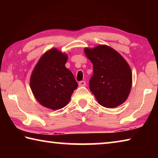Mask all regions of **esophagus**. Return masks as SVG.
Listing matches in <instances>:
<instances>
[{"mask_svg":"<svg viewBox=\"0 0 158 158\" xmlns=\"http://www.w3.org/2000/svg\"><path fill=\"white\" fill-rule=\"evenodd\" d=\"M85 85V81H81L79 82V86H84Z\"/></svg>","mask_w":158,"mask_h":158,"instance_id":"1","label":"esophagus"}]
</instances>
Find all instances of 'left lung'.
<instances>
[{"instance_id": "1", "label": "left lung", "mask_w": 158, "mask_h": 158, "mask_svg": "<svg viewBox=\"0 0 158 158\" xmlns=\"http://www.w3.org/2000/svg\"><path fill=\"white\" fill-rule=\"evenodd\" d=\"M84 52L93 65L89 88L98 102L106 108H115L127 100L132 84L130 67L113 48L100 44L85 47Z\"/></svg>"}]
</instances>
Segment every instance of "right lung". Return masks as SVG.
I'll return each mask as SVG.
<instances>
[{"label": "right lung", "mask_w": 158, "mask_h": 158, "mask_svg": "<svg viewBox=\"0 0 158 158\" xmlns=\"http://www.w3.org/2000/svg\"><path fill=\"white\" fill-rule=\"evenodd\" d=\"M68 56L56 48L45 52L32 72L30 85L37 101L44 107L58 110L65 106L78 84L65 68Z\"/></svg>", "instance_id": "1"}]
</instances>
